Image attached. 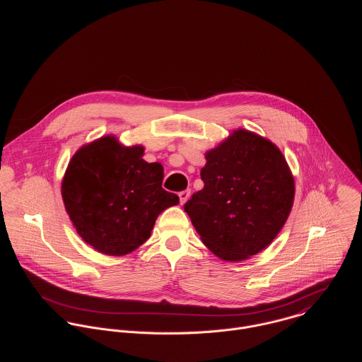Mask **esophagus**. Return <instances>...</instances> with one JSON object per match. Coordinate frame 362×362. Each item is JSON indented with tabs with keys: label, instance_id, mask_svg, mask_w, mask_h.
<instances>
[{
	"label": "esophagus",
	"instance_id": "obj_1",
	"mask_svg": "<svg viewBox=\"0 0 362 362\" xmlns=\"http://www.w3.org/2000/svg\"><path fill=\"white\" fill-rule=\"evenodd\" d=\"M190 197V190H183L179 193V199H180V204H185L187 202V199Z\"/></svg>",
	"mask_w": 362,
	"mask_h": 362
}]
</instances>
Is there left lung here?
Segmentation results:
<instances>
[{
	"instance_id": "obj_1",
	"label": "left lung",
	"mask_w": 362,
	"mask_h": 362,
	"mask_svg": "<svg viewBox=\"0 0 362 362\" xmlns=\"http://www.w3.org/2000/svg\"><path fill=\"white\" fill-rule=\"evenodd\" d=\"M204 158V186L185 203V212L218 257L245 261L284 228L293 204V176L272 141L245 129L235 130Z\"/></svg>"
}]
</instances>
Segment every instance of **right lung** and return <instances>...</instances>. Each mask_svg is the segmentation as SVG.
Returning <instances> with one entry per match:
<instances>
[{"instance_id":"1","label":"right lung","mask_w":362,"mask_h":362,"mask_svg":"<svg viewBox=\"0 0 362 362\" xmlns=\"http://www.w3.org/2000/svg\"><path fill=\"white\" fill-rule=\"evenodd\" d=\"M143 146L126 147L115 136L83 146L62 183L66 211L86 243L110 256L143 245L158 216L179 197L162 187L160 163L143 160Z\"/></svg>"}]
</instances>
